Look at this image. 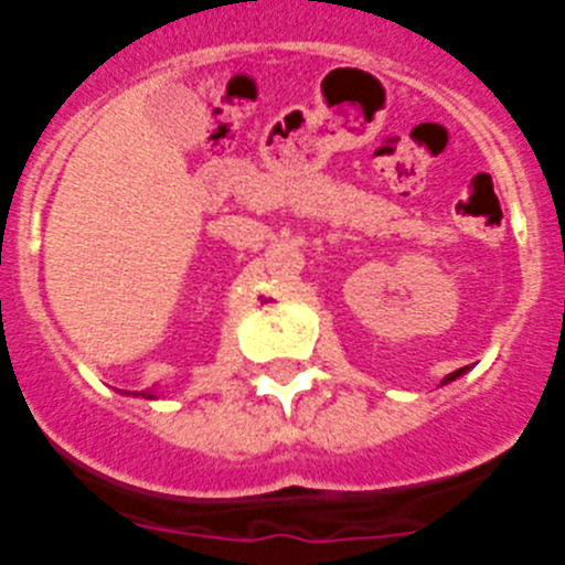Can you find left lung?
Listing matches in <instances>:
<instances>
[{
  "instance_id": "obj_1",
  "label": "left lung",
  "mask_w": 565,
  "mask_h": 565,
  "mask_svg": "<svg viewBox=\"0 0 565 565\" xmlns=\"http://www.w3.org/2000/svg\"><path fill=\"white\" fill-rule=\"evenodd\" d=\"M463 373H467V367H461V371L450 373V376H444V379H441V384H450V382H456V379H458V376H463Z\"/></svg>"
}]
</instances>
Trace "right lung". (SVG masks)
I'll return each instance as SVG.
<instances>
[{"label": "right lung", "instance_id": "right-lung-1", "mask_svg": "<svg viewBox=\"0 0 565 565\" xmlns=\"http://www.w3.org/2000/svg\"><path fill=\"white\" fill-rule=\"evenodd\" d=\"M141 396L143 398H158V396H154V393H141Z\"/></svg>", "mask_w": 565, "mask_h": 565}]
</instances>
